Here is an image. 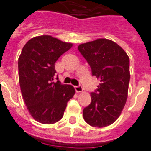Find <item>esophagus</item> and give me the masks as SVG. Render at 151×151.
<instances>
[{
	"instance_id": "esophagus-1",
	"label": "esophagus",
	"mask_w": 151,
	"mask_h": 151,
	"mask_svg": "<svg viewBox=\"0 0 151 151\" xmlns=\"http://www.w3.org/2000/svg\"><path fill=\"white\" fill-rule=\"evenodd\" d=\"M75 88V90L76 92L77 93H81L83 91V88H82V86H75L74 87Z\"/></svg>"
}]
</instances>
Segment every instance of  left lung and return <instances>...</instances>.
Segmentation results:
<instances>
[{
  "instance_id": "1",
  "label": "left lung",
  "mask_w": 151,
  "mask_h": 151,
  "mask_svg": "<svg viewBox=\"0 0 151 151\" xmlns=\"http://www.w3.org/2000/svg\"><path fill=\"white\" fill-rule=\"evenodd\" d=\"M90 65L93 76L100 80L91 103L83 110V118L93 127L110 126L118 119L128 97L129 58L114 41L98 38L78 45Z\"/></svg>"
}]
</instances>
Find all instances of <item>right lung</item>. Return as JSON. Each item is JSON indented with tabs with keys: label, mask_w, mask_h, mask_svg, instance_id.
Segmentation results:
<instances>
[{
	"label": "right lung",
	"mask_w": 151,
	"mask_h": 151,
	"mask_svg": "<svg viewBox=\"0 0 151 151\" xmlns=\"http://www.w3.org/2000/svg\"><path fill=\"white\" fill-rule=\"evenodd\" d=\"M72 46V43L52 36H37L24 45L19 57L22 97L30 115L41 123L53 124L61 120L67 102L75 94L71 85L53 81L55 62Z\"/></svg>",
	"instance_id": "1"
}]
</instances>
